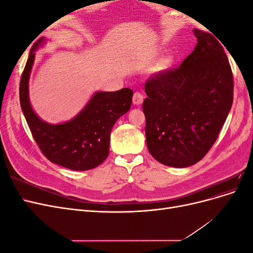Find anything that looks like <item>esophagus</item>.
<instances>
[{
  "instance_id": "34e87169",
  "label": "esophagus",
  "mask_w": 253,
  "mask_h": 253,
  "mask_svg": "<svg viewBox=\"0 0 253 253\" xmlns=\"http://www.w3.org/2000/svg\"><path fill=\"white\" fill-rule=\"evenodd\" d=\"M143 102V96L138 93V91H136L133 96V104L134 105H140Z\"/></svg>"
}]
</instances>
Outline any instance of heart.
<instances>
[{
  "mask_svg": "<svg viewBox=\"0 0 253 253\" xmlns=\"http://www.w3.org/2000/svg\"><path fill=\"white\" fill-rule=\"evenodd\" d=\"M168 65V62H167V61H166V62H164V67H166Z\"/></svg>",
  "mask_w": 253,
  "mask_h": 253,
  "instance_id": "heart-1",
  "label": "heart"
}]
</instances>
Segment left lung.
I'll list each match as a JSON object with an SVG mask.
<instances>
[{"label":"left lung","instance_id":"8db88e82","mask_svg":"<svg viewBox=\"0 0 253 253\" xmlns=\"http://www.w3.org/2000/svg\"><path fill=\"white\" fill-rule=\"evenodd\" d=\"M193 32L197 44L180 66L145 83L148 149L173 168L192 166L208 153L233 101V76L223 46L210 34Z\"/></svg>","mask_w":253,"mask_h":253}]
</instances>
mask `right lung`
<instances>
[{"label": "right lung", "mask_w": 253, "mask_h": 253, "mask_svg": "<svg viewBox=\"0 0 253 253\" xmlns=\"http://www.w3.org/2000/svg\"><path fill=\"white\" fill-rule=\"evenodd\" d=\"M46 43L47 39L42 37L30 49L20 82L22 112L38 147L51 163L74 171L94 169L109 156L111 131L116 121L131 109L133 90H98L71 120L62 124L42 120L30 103L29 77L36 51Z\"/></svg>", "instance_id": "add662e5"}]
</instances>
